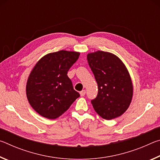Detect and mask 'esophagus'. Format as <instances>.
Segmentation results:
<instances>
[{"label": "esophagus", "mask_w": 160, "mask_h": 160, "mask_svg": "<svg viewBox=\"0 0 160 160\" xmlns=\"http://www.w3.org/2000/svg\"><path fill=\"white\" fill-rule=\"evenodd\" d=\"M85 93H86V91H85V90H82V91H80V96H81V97L85 96Z\"/></svg>", "instance_id": "obj_1"}]
</instances>
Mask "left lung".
<instances>
[{
    "instance_id": "1",
    "label": "left lung",
    "mask_w": 160,
    "mask_h": 160,
    "mask_svg": "<svg viewBox=\"0 0 160 160\" xmlns=\"http://www.w3.org/2000/svg\"><path fill=\"white\" fill-rule=\"evenodd\" d=\"M88 64L98 85L94 109L107 120L118 117L128 109L132 97V81L123 62L113 54L98 51L88 53Z\"/></svg>"
}]
</instances>
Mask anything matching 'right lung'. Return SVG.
Masks as SVG:
<instances>
[{"label":"right lung","instance_id":"add662e5","mask_svg":"<svg viewBox=\"0 0 160 160\" xmlns=\"http://www.w3.org/2000/svg\"><path fill=\"white\" fill-rule=\"evenodd\" d=\"M79 56L78 52L63 50L48 53L32 69L27 82V97L43 117H59L80 97L67 75Z\"/></svg>","mask_w":160,"mask_h":160}]
</instances>
